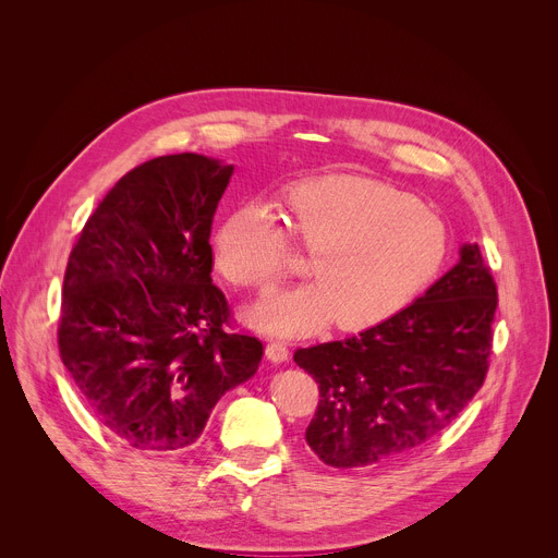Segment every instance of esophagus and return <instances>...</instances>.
I'll return each instance as SVG.
<instances>
[{"label": "esophagus", "mask_w": 558, "mask_h": 558, "mask_svg": "<svg viewBox=\"0 0 558 558\" xmlns=\"http://www.w3.org/2000/svg\"><path fill=\"white\" fill-rule=\"evenodd\" d=\"M265 353H267V359H269L271 363H284L287 356H289V349H287V344L271 340V342L267 344Z\"/></svg>", "instance_id": "34e87169"}]
</instances>
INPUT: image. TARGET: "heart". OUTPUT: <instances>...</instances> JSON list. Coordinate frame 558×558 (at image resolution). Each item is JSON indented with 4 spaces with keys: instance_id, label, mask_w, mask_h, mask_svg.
<instances>
[{
    "instance_id": "heart-1",
    "label": "heart",
    "mask_w": 558,
    "mask_h": 558,
    "mask_svg": "<svg viewBox=\"0 0 558 558\" xmlns=\"http://www.w3.org/2000/svg\"><path fill=\"white\" fill-rule=\"evenodd\" d=\"M287 233L312 258L314 282L267 298L248 320L271 336L367 329L398 314L434 278L447 251L442 220L423 202L359 175L300 182L284 195ZM280 222L263 205L235 209L214 238L216 269L267 291L289 263Z\"/></svg>"
}]
</instances>
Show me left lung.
<instances>
[{
  "instance_id": "1",
  "label": "left lung",
  "mask_w": 558,
  "mask_h": 558,
  "mask_svg": "<svg viewBox=\"0 0 558 558\" xmlns=\"http://www.w3.org/2000/svg\"><path fill=\"white\" fill-rule=\"evenodd\" d=\"M498 305L478 244L410 307L344 340L298 349L320 402L305 438L338 470L367 468L438 436L483 387Z\"/></svg>"
}]
</instances>
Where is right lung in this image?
Wrapping results in <instances>:
<instances>
[{"mask_svg":"<svg viewBox=\"0 0 558 558\" xmlns=\"http://www.w3.org/2000/svg\"><path fill=\"white\" fill-rule=\"evenodd\" d=\"M233 165L148 160L99 202L64 274L58 344L88 412L120 445L178 453L258 372L263 342L227 333L211 282L214 214Z\"/></svg>","mask_w":558,"mask_h":558,"instance_id":"add662e5","label":"right lung"}]
</instances>
